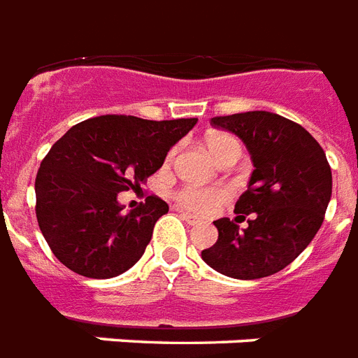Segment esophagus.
Instances as JSON below:
<instances>
[{
  "mask_svg": "<svg viewBox=\"0 0 358 358\" xmlns=\"http://www.w3.org/2000/svg\"><path fill=\"white\" fill-rule=\"evenodd\" d=\"M182 219H184L185 223H189V224H199L201 221L195 217V215H191V213H182Z\"/></svg>",
  "mask_w": 358,
  "mask_h": 358,
  "instance_id": "1",
  "label": "esophagus"
}]
</instances>
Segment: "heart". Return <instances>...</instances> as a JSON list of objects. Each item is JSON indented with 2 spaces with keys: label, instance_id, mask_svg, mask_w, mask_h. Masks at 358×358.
<instances>
[{
  "label": "heart",
  "instance_id": "1",
  "mask_svg": "<svg viewBox=\"0 0 358 358\" xmlns=\"http://www.w3.org/2000/svg\"><path fill=\"white\" fill-rule=\"evenodd\" d=\"M208 150L212 152V156L217 159L221 154L239 146L238 141L232 135L227 134H217L212 135L206 141ZM229 196V191L224 187H202V185H185L176 193V199L184 208L191 210L196 213H210L213 208H217L221 202Z\"/></svg>",
  "mask_w": 358,
  "mask_h": 358
}]
</instances>
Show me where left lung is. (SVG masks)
<instances>
[{
	"label": "left lung",
	"instance_id": "obj_1",
	"mask_svg": "<svg viewBox=\"0 0 358 358\" xmlns=\"http://www.w3.org/2000/svg\"><path fill=\"white\" fill-rule=\"evenodd\" d=\"M212 124L243 141L255 171L236 202V223L213 221L219 238L202 260L227 277H269L289 266L322 227L333 193L327 156L303 126L277 113L247 111L213 117ZM247 215L250 227L239 231Z\"/></svg>",
	"mask_w": 358,
	"mask_h": 358
}]
</instances>
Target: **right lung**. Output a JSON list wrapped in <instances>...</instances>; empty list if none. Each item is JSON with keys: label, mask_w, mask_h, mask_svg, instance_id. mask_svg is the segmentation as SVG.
Wrapping results in <instances>:
<instances>
[{"label": "right lung", "mask_w": 358, "mask_h": 358, "mask_svg": "<svg viewBox=\"0 0 358 358\" xmlns=\"http://www.w3.org/2000/svg\"><path fill=\"white\" fill-rule=\"evenodd\" d=\"M195 124L103 115L72 126L50 148L35 180L36 221L61 264L89 278L135 266L169 206L146 196L126 213L119 193L145 184Z\"/></svg>", "instance_id": "add662e5"}]
</instances>
